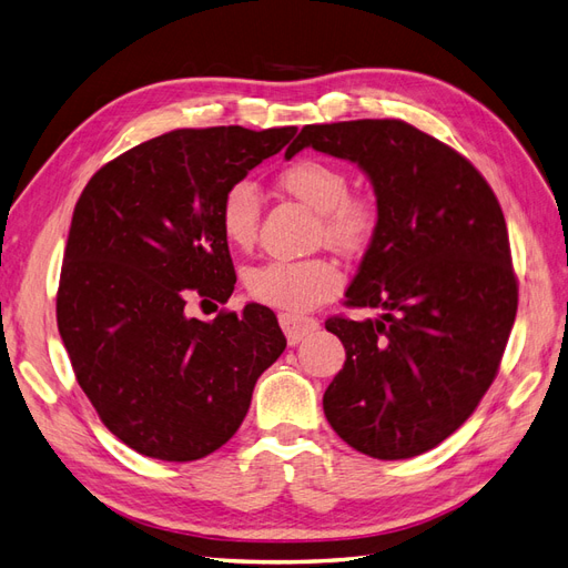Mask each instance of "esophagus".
Here are the masks:
<instances>
[{"label": "esophagus", "mask_w": 568, "mask_h": 568, "mask_svg": "<svg viewBox=\"0 0 568 568\" xmlns=\"http://www.w3.org/2000/svg\"><path fill=\"white\" fill-rule=\"evenodd\" d=\"M280 324L286 334V341L291 346H296L307 334H313L320 329V322L313 317H301V315H291V313H282L280 315Z\"/></svg>", "instance_id": "34e87169"}]
</instances>
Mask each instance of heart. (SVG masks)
<instances>
[{
    "label": "heart",
    "mask_w": 568,
    "mask_h": 568,
    "mask_svg": "<svg viewBox=\"0 0 568 568\" xmlns=\"http://www.w3.org/2000/svg\"><path fill=\"white\" fill-rule=\"evenodd\" d=\"M284 192L320 213V236L338 251L363 248L376 227V205L348 194L351 178L336 163L303 159L280 175ZM220 230L234 248H251L261 222V194L253 182L239 180L220 201ZM341 288V270L329 257L267 261L246 272V291L257 303L301 313Z\"/></svg>",
    "instance_id": "1"
}]
</instances>
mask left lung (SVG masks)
I'll return each mask as SVG.
<instances>
[{
    "label": "left lung",
    "mask_w": 568,
    "mask_h": 568,
    "mask_svg": "<svg viewBox=\"0 0 568 568\" xmlns=\"http://www.w3.org/2000/svg\"><path fill=\"white\" fill-rule=\"evenodd\" d=\"M305 146L355 163L376 196L346 305L382 315L326 320L346 348L326 422L369 457L422 455L469 419L517 317L503 209L467 159L403 120L305 125L286 159Z\"/></svg>",
    "instance_id": "1"
}]
</instances>
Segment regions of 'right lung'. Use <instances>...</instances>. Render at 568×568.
<instances>
[{"mask_svg":"<svg viewBox=\"0 0 568 568\" xmlns=\"http://www.w3.org/2000/svg\"><path fill=\"white\" fill-rule=\"evenodd\" d=\"M294 134L173 130L97 170L75 203L59 334L99 419L140 455L192 462L222 448L246 417L257 376L286 348L265 305L203 322L186 303L232 296L222 194Z\"/></svg>","mask_w":568,"mask_h":568,"instance_id":"1","label":"right lung"}]
</instances>
